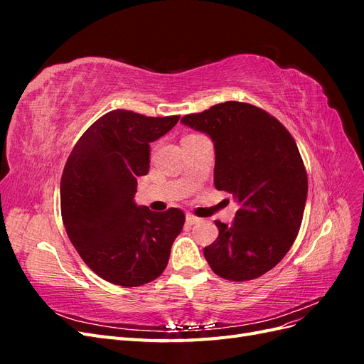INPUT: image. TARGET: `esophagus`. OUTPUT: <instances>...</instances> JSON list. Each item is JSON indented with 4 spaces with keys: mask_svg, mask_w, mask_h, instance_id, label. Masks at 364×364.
<instances>
[{
    "mask_svg": "<svg viewBox=\"0 0 364 364\" xmlns=\"http://www.w3.org/2000/svg\"><path fill=\"white\" fill-rule=\"evenodd\" d=\"M199 217H196L194 214H191V213H188V214H186V223H188V225H194V223H197V222H199Z\"/></svg>",
    "mask_w": 364,
    "mask_h": 364,
    "instance_id": "34e87169",
    "label": "esophagus"
}]
</instances>
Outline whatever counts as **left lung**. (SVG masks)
<instances>
[{"instance_id": "left-lung-1", "label": "left lung", "mask_w": 364, "mask_h": 364, "mask_svg": "<svg viewBox=\"0 0 364 364\" xmlns=\"http://www.w3.org/2000/svg\"><path fill=\"white\" fill-rule=\"evenodd\" d=\"M181 123L211 136L215 188L240 206L230 226L215 220L218 237L203 249L209 267L235 282L259 278L299 232L308 191L299 149L277 118L249 103H218Z\"/></svg>"}]
</instances>
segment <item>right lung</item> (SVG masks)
Returning a JSON list of instances; mask_svg holds the SVG:
<instances>
[{
    "instance_id": "1",
    "label": "right lung",
    "mask_w": 364,
    "mask_h": 364,
    "mask_svg": "<svg viewBox=\"0 0 364 364\" xmlns=\"http://www.w3.org/2000/svg\"><path fill=\"white\" fill-rule=\"evenodd\" d=\"M179 121L115 109L77 141L60 179L63 226L95 274L123 287L155 281L165 270L185 214L153 213L134 202L136 178L150 167V142Z\"/></svg>"
}]
</instances>
